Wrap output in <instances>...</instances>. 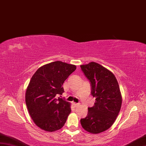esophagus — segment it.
Returning a JSON list of instances; mask_svg holds the SVG:
<instances>
[{
  "instance_id": "1",
  "label": "esophagus",
  "mask_w": 146,
  "mask_h": 146,
  "mask_svg": "<svg viewBox=\"0 0 146 146\" xmlns=\"http://www.w3.org/2000/svg\"><path fill=\"white\" fill-rule=\"evenodd\" d=\"M73 105H74V106L75 107H78L79 106V105H80V104H79V103H74Z\"/></svg>"
}]
</instances>
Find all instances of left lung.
<instances>
[{
	"label": "left lung",
	"mask_w": 146,
	"mask_h": 146,
	"mask_svg": "<svg viewBox=\"0 0 146 146\" xmlns=\"http://www.w3.org/2000/svg\"><path fill=\"white\" fill-rule=\"evenodd\" d=\"M90 82L91 94L95 97L87 116L81 119L82 127L92 133L107 130L113 125L120 111L122 97L116 77L111 71L95 62L80 66Z\"/></svg>",
	"instance_id": "left-lung-1"
}]
</instances>
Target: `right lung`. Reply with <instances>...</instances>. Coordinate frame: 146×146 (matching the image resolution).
<instances>
[{
  "mask_svg": "<svg viewBox=\"0 0 146 146\" xmlns=\"http://www.w3.org/2000/svg\"><path fill=\"white\" fill-rule=\"evenodd\" d=\"M76 66L60 61L40 67L32 77L26 91L29 114L38 127L47 131L61 129L71 112L70 103L56 96L64 92L62 85Z\"/></svg>",
  "mask_w": 146,
  "mask_h": 146,
  "instance_id": "right-lung-1",
  "label": "right lung"
}]
</instances>
